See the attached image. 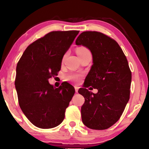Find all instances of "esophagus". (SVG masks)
<instances>
[{
	"label": "esophagus",
	"mask_w": 149,
	"mask_h": 149,
	"mask_svg": "<svg viewBox=\"0 0 149 149\" xmlns=\"http://www.w3.org/2000/svg\"><path fill=\"white\" fill-rule=\"evenodd\" d=\"M74 88H75V92H77H77H78V90H79V87L77 86H74Z\"/></svg>",
	"instance_id": "34e87169"
}]
</instances>
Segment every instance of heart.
I'll list each match as a JSON object with an SVG mask.
<instances>
[{"label":"heart","mask_w":149,"mask_h":149,"mask_svg":"<svg viewBox=\"0 0 149 149\" xmlns=\"http://www.w3.org/2000/svg\"><path fill=\"white\" fill-rule=\"evenodd\" d=\"M88 49L85 48H83V47L79 48L77 49V55H79V54L83 53V52H88ZM79 78H80V75L77 74H70L68 75V79L72 81H74V82H77V81L79 79Z\"/></svg>","instance_id":"1"}]
</instances>
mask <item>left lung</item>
I'll return each mask as SVG.
<instances>
[{
	"label": "left lung",
	"mask_w": 149,
	"mask_h": 149,
	"mask_svg": "<svg viewBox=\"0 0 149 149\" xmlns=\"http://www.w3.org/2000/svg\"><path fill=\"white\" fill-rule=\"evenodd\" d=\"M75 44L88 48L93 60L83 88L78 90L84 97L82 121L91 129H107L119 120L129 100L132 74L129 63L118 42L100 32L84 31ZM89 86L97 89V94L88 91Z\"/></svg>",
	"instance_id": "8db88e82"
}]
</instances>
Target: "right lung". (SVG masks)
<instances>
[{
  "mask_svg": "<svg viewBox=\"0 0 149 149\" xmlns=\"http://www.w3.org/2000/svg\"><path fill=\"white\" fill-rule=\"evenodd\" d=\"M79 32H49L29 45L17 63L15 85L19 106L37 127L52 129L65 118L75 89L68 83L55 88L48 79L61 70L64 55Z\"/></svg>",
  "mask_w": 149,
  "mask_h": 149,
  "instance_id": "obj_1",
  "label": "right lung"
}]
</instances>
